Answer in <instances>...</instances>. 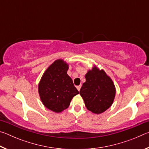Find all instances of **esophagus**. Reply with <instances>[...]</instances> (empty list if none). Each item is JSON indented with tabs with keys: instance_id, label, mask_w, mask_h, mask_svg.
I'll list each match as a JSON object with an SVG mask.
<instances>
[{
	"instance_id": "esophagus-1",
	"label": "esophagus",
	"mask_w": 149,
	"mask_h": 149,
	"mask_svg": "<svg viewBox=\"0 0 149 149\" xmlns=\"http://www.w3.org/2000/svg\"><path fill=\"white\" fill-rule=\"evenodd\" d=\"M81 85H78V86H76V88H77V89L79 91H80V89H81Z\"/></svg>"
}]
</instances>
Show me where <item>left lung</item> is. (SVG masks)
Here are the masks:
<instances>
[{
    "label": "left lung",
    "mask_w": 149,
    "mask_h": 149,
    "mask_svg": "<svg viewBox=\"0 0 149 149\" xmlns=\"http://www.w3.org/2000/svg\"><path fill=\"white\" fill-rule=\"evenodd\" d=\"M86 81L79 91L88 110L94 114L104 112L112 106L116 95V87L112 80L104 70L94 65L85 74Z\"/></svg>",
    "instance_id": "1"
}]
</instances>
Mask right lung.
<instances>
[{
	"label": "right lung",
	"mask_w": 149,
	"mask_h": 149,
	"mask_svg": "<svg viewBox=\"0 0 149 149\" xmlns=\"http://www.w3.org/2000/svg\"><path fill=\"white\" fill-rule=\"evenodd\" d=\"M69 64L58 59L50 64L39 83L41 102L48 109L60 113L69 107L74 96L79 94L72 78L67 74Z\"/></svg>",
	"instance_id": "add662e5"
}]
</instances>
